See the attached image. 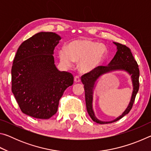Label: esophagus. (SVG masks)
Returning a JSON list of instances; mask_svg holds the SVG:
<instances>
[{
    "label": "esophagus",
    "mask_w": 151,
    "mask_h": 151,
    "mask_svg": "<svg viewBox=\"0 0 151 151\" xmlns=\"http://www.w3.org/2000/svg\"><path fill=\"white\" fill-rule=\"evenodd\" d=\"M74 81H75V83H79V82L81 81V78L78 76H76L75 78H74Z\"/></svg>",
    "instance_id": "obj_1"
}]
</instances>
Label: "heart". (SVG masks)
I'll list each match as a JSON object with an SVG mask.
<instances>
[{
	"label": "heart",
	"instance_id": "heart-1",
	"mask_svg": "<svg viewBox=\"0 0 151 151\" xmlns=\"http://www.w3.org/2000/svg\"><path fill=\"white\" fill-rule=\"evenodd\" d=\"M107 55L106 46L88 39H76L68 43L66 48L58 52L60 62L70 67L74 62L78 63L81 72L88 73L100 66Z\"/></svg>",
	"mask_w": 151,
	"mask_h": 151
}]
</instances>
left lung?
<instances>
[{
	"instance_id": "1",
	"label": "left lung",
	"mask_w": 151,
	"mask_h": 151,
	"mask_svg": "<svg viewBox=\"0 0 151 151\" xmlns=\"http://www.w3.org/2000/svg\"><path fill=\"white\" fill-rule=\"evenodd\" d=\"M116 47V55L106 66H99L91 72L83 75L81 81L84 85L85 93V101L86 110L91 118L94 122L99 124H108L116 122L127 114L131 111L133 105L135 97L139 88V69L137 61L132 56L130 48L124 45L113 42ZM115 71H124L131 76L133 84V92L131 100L127 109L121 116L111 122H103L97 119L93 110V94L97 83L101 76L112 72Z\"/></svg>"
}]
</instances>
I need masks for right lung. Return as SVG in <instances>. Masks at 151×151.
<instances>
[{
	"label": "right lung",
	"mask_w": 151,
	"mask_h": 151,
	"mask_svg": "<svg viewBox=\"0 0 151 151\" xmlns=\"http://www.w3.org/2000/svg\"><path fill=\"white\" fill-rule=\"evenodd\" d=\"M61 37L40 32L20 45L12 64V92L23 113L48 119L57 113L59 100L73 76L60 71L55 64L54 49Z\"/></svg>",
	"instance_id": "add662e5"
}]
</instances>
